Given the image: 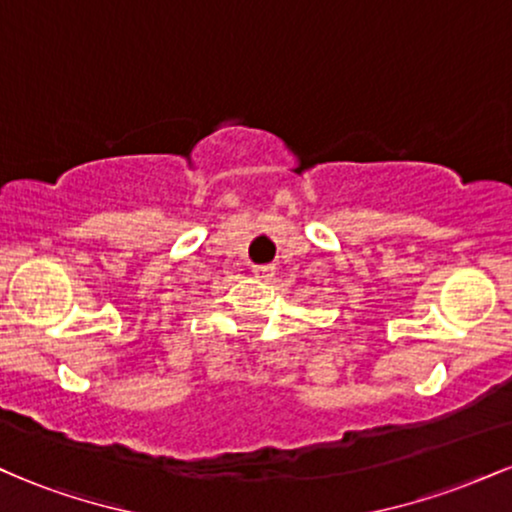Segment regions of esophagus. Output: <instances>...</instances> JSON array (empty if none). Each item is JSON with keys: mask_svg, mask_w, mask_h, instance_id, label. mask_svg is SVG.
Instances as JSON below:
<instances>
[{"mask_svg": "<svg viewBox=\"0 0 512 512\" xmlns=\"http://www.w3.org/2000/svg\"><path fill=\"white\" fill-rule=\"evenodd\" d=\"M274 272H276L274 264H255V267H252V274H255L257 279H262V281L272 279Z\"/></svg>", "mask_w": 512, "mask_h": 512, "instance_id": "esophagus-1", "label": "esophagus"}]
</instances>
